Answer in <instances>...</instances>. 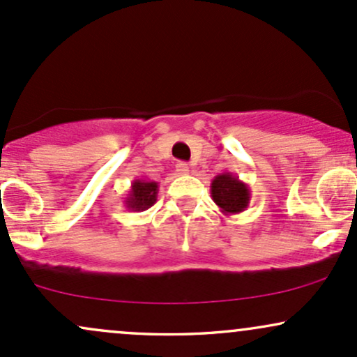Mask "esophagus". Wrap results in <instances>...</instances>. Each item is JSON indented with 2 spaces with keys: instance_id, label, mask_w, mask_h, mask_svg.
<instances>
[{
  "instance_id": "obj_1",
  "label": "esophagus",
  "mask_w": 357,
  "mask_h": 357,
  "mask_svg": "<svg viewBox=\"0 0 357 357\" xmlns=\"http://www.w3.org/2000/svg\"><path fill=\"white\" fill-rule=\"evenodd\" d=\"M176 173L179 176H186L190 173V166H188L186 162H178V165H176Z\"/></svg>"
}]
</instances>
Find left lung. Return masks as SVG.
Wrapping results in <instances>:
<instances>
[{
	"instance_id": "8db88e82",
	"label": "left lung",
	"mask_w": 357,
	"mask_h": 357,
	"mask_svg": "<svg viewBox=\"0 0 357 357\" xmlns=\"http://www.w3.org/2000/svg\"><path fill=\"white\" fill-rule=\"evenodd\" d=\"M211 198L223 215H238L248 208L252 191L238 176L221 173L211 181Z\"/></svg>"
}]
</instances>
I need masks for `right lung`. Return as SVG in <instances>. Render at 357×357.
<instances>
[{
    "label": "right lung",
    "mask_w": 357,
    "mask_h": 357,
    "mask_svg": "<svg viewBox=\"0 0 357 357\" xmlns=\"http://www.w3.org/2000/svg\"><path fill=\"white\" fill-rule=\"evenodd\" d=\"M159 184L146 179H134L130 190L124 198V206L129 211H146L158 199Z\"/></svg>",
    "instance_id": "1"
}]
</instances>
